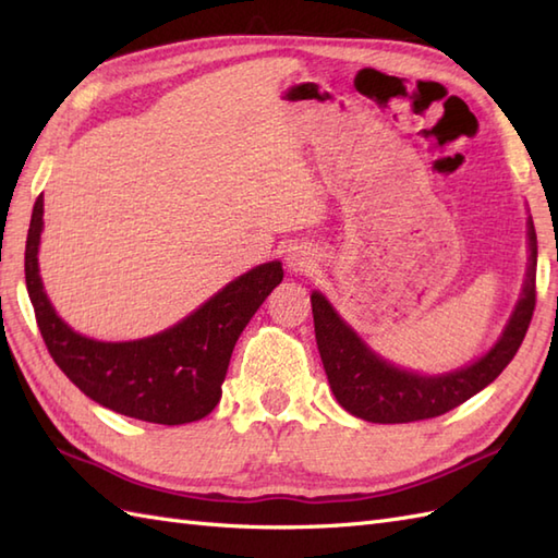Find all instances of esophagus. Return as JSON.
Returning a JSON list of instances; mask_svg holds the SVG:
<instances>
[{"instance_id":"esophagus-1","label":"esophagus","mask_w":558,"mask_h":558,"mask_svg":"<svg viewBox=\"0 0 558 558\" xmlns=\"http://www.w3.org/2000/svg\"><path fill=\"white\" fill-rule=\"evenodd\" d=\"M286 264L292 272H306L314 268V252L310 246H290L288 254H286Z\"/></svg>"}]
</instances>
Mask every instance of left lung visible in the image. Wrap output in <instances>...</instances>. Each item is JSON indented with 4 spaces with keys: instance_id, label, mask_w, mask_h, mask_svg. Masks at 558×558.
Masks as SVG:
<instances>
[{
    "instance_id": "8db88e82",
    "label": "left lung",
    "mask_w": 558,
    "mask_h": 558,
    "mask_svg": "<svg viewBox=\"0 0 558 558\" xmlns=\"http://www.w3.org/2000/svg\"><path fill=\"white\" fill-rule=\"evenodd\" d=\"M527 246L530 264L525 288L504 336L477 362L441 376H420L381 360L342 322L322 292H312L316 345L322 352L328 384L340 405L366 422L405 424L438 417L487 388L523 345L532 312H535L537 232L532 218L527 220Z\"/></svg>"
}]
</instances>
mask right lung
Here are the masks:
<instances>
[{
    "label": "right lung",
    "mask_w": 558,
    "mask_h": 558,
    "mask_svg": "<svg viewBox=\"0 0 558 558\" xmlns=\"http://www.w3.org/2000/svg\"><path fill=\"white\" fill-rule=\"evenodd\" d=\"M40 232L43 196L33 206L26 240V288L45 345L69 381L102 408L134 420L172 426L206 417L222 396L236 338L280 286V260L244 272L158 336L100 342L71 330L47 300L38 268Z\"/></svg>",
    "instance_id": "add662e5"
}]
</instances>
